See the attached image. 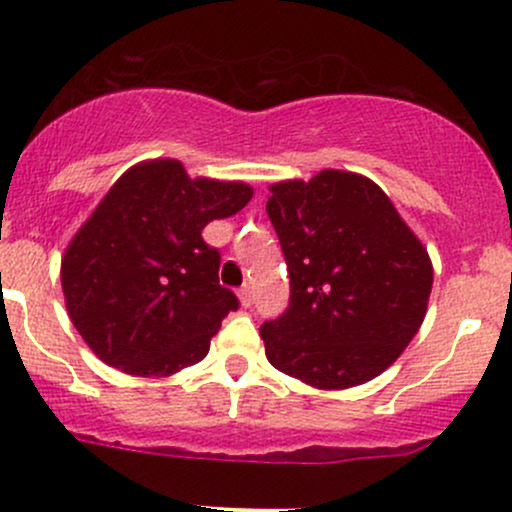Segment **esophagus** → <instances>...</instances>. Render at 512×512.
Listing matches in <instances>:
<instances>
[{
    "label": "esophagus",
    "mask_w": 512,
    "mask_h": 512,
    "mask_svg": "<svg viewBox=\"0 0 512 512\" xmlns=\"http://www.w3.org/2000/svg\"><path fill=\"white\" fill-rule=\"evenodd\" d=\"M238 301H240V305H243V308H250V305H252L250 286H245V289L238 291Z\"/></svg>",
    "instance_id": "esophagus-1"
}]
</instances>
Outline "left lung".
I'll list each match as a JSON object with an SVG mask.
<instances>
[{
  "mask_svg": "<svg viewBox=\"0 0 512 512\" xmlns=\"http://www.w3.org/2000/svg\"><path fill=\"white\" fill-rule=\"evenodd\" d=\"M269 192L267 214L291 276L289 310L260 327L269 363L317 390L378 378L426 317V245L361 173L325 168Z\"/></svg>",
  "mask_w": 512,
  "mask_h": 512,
  "instance_id": "left-lung-1",
  "label": "left lung"
}]
</instances>
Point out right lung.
I'll list each match as a JSON object with an SVG mask.
<instances>
[{
	"instance_id": "obj_1",
	"label": "right lung",
	"mask_w": 512,
	"mask_h": 512,
	"mask_svg": "<svg viewBox=\"0 0 512 512\" xmlns=\"http://www.w3.org/2000/svg\"><path fill=\"white\" fill-rule=\"evenodd\" d=\"M252 192L240 180L190 178L175 158L127 168L62 255L64 305L88 349L137 378L202 361L238 308L202 231L238 214Z\"/></svg>"
}]
</instances>
